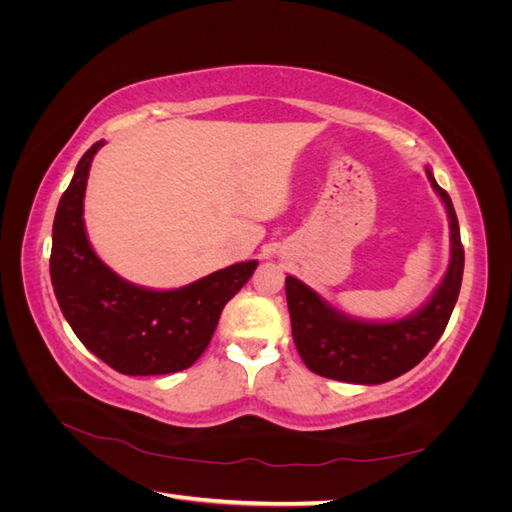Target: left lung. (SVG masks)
Instances as JSON below:
<instances>
[{
	"label": "left lung",
	"instance_id": "left-lung-1",
	"mask_svg": "<svg viewBox=\"0 0 512 512\" xmlns=\"http://www.w3.org/2000/svg\"><path fill=\"white\" fill-rule=\"evenodd\" d=\"M427 177L451 218V265L421 312L382 324L352 320L335 312L297 277H286L294 346L314 374L352 384H382L406 374L438 344L459 297L463 245L451 196L436 183L429 168Z\"/></svg>",
	"mask_w": 512,
	"mask_h": 512
}]
</instances>
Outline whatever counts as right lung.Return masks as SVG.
<instances>
[{"label": "right lung", "mask_w": 512, "mask_h": 512, "mask_svg": "<svg viewBox=\"0 0 512 512\" xmlns=\"http://www.w3.org/2000/svg\"><path fill=\"white\" fill-rule=\"evenodd\" d=\"M102 145H91L76 164L55 213L51 282L57 303L85 348L119 374L188 369L207 350L224 305L258 262H237L177 290H147L121 280L91 250L83 224L89 166Z\"/></svg>", "instance_id": "right-lung-1"}]
</instances>
